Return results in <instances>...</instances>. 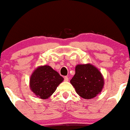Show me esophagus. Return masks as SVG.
I'll return each mask as SVG.
<instances>
[{
    "instance_id": "34e87169",
    "label": "esophagus",
    "mask_w": 130,
    "mask_h": 130,
    "mask_svg": "<svg viewBox=\"0 0 130 130\" xmlns=\"http://www.w3.org/2000/svg\"><path fill=\"white\" fill-rule=\"evenodd\" d=\"M68 80H69V78H68V76L64 77V80H65V81H68Z\"/></svg>"
}]
</instances>
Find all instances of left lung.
<instances>
[{
    "label": "left lung",
    "instance_id": "left-lung-1",
    "mask_svg": "<svg viewBox=\"0 0 130 130\" xmlns=\"http://www.w3.org/2000/svg\"><path fill=\"white\" fill-rule=\"evenodd\" d=\"M75 71L70 83L80 96L91 99L100 93L104 86V79L96 67L90 64L77 65Z\"/></svg>",
    "mask_w": 130,
    "mask_h": 130
}]
</instances>
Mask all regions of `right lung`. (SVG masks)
Returning a JSON list of instances; mask_svg holds the SVG:
<instances>
[{
  "label": "right lung",
  "instance_id": "right-lung-1",
  "mask_svg": "<svg viewBox=\"0 0 130 130\" xmlns=\"http://www.w3.org/2000/svg\"><path fill=\"white\" fill-rule=\"evenodd\" d=\"M63 80V77L47 65L37 68L30 79L31 90L38 97L46 99L55 92Z\"/></svg>",
  "mask_w": 130,
  "mask_h": 130
}]
</instances>
